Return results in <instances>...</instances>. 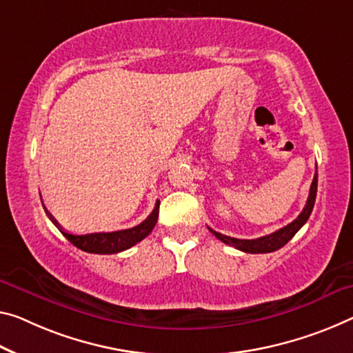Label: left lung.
<instances>
[{
  "label": "left lung",
  "mask_w": 353,
  "mask_h": 353,
  "mask_svg": "<svg viewBox=\"0 0 353 353\" xmlns=\"http://www.w3.org/2000/svg\"><path fill=\"white\" fill-rule=\"evenodd\" d=\"M316 195H317V172H316V175H314L311 189H309L307 202L305 205V208H303V211L300 213V216H298L294 222H290L289 225H285V227H283V229L270 233V235H267V236H260V238H256V240H240V238H232V236L222 235V233L214 232L213 229H210V227L208 229L216 238H218V240L225 243V245L240 249V251H243V252L265 254V252L278 251V249L287 245V243L294 238L295 233L306 224V221L309 219V216H311V213H312L314 203H316Z\"/></svg>",
  "instance_id": "obj_1"
}]
</instances>
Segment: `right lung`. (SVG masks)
Returning a JSON list of instances; mask_svg holds the SVG:
<instances>
[{
    "mask_svg": "<svg viewBox=\"0 0 353 353\" xmlns=\"http://www.w3.org/2000/svg\"><path fill=\"white\" fill-rule=\"evenodd\" d=\"M47 216L75 248L91 254H117V252L124 251V249H129L131 246L137 245L139 241H142L145 236L150 235L151 230L154 229L156 222H158L159 200L156 202L154 210L151 211V214L142 222V224L135 225L132 229L117 230V232H99V233H86V235H72V233L64 230L63 227L58 224V221L53 218L48 211H47Z\"/></svg>",
    "mask_w": 353,
    "mask_h": 353,
    "instance_id": "add662e5",
    "label": "right lung"
}]
</instances>
